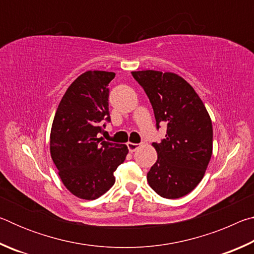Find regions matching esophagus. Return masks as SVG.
Listing matches in <instances>:
<instances>
[{"instance_id": "esophagus-1", "label": "esophagus", "mask_w": 254, "mask_h": 254, "mask_svg": "<svg viewBox=\"0 0 254 254\" xmlns=\"http://www.w3.org/2000/svg\"><path fill=\"white\" fill-rule=\"evenodd\" d=\"M127 148H128V151L130 152H134L135 150L140 147V144L137 143H132V142H127Z\"/></svg>"}]
</instances>
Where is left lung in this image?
Here are the masks:
<instances>
[{"label":"left lung","mask_w":254,"mask_h":254,"mask_svg":"<svg viewBox=\"0 0 254 254\" xmlns=\"http://www.w3.org/2000/svg\"><path fill=\"white\" fill-rule=\"evenodd\" d=\"M151 103L156 126L167 133L153 142L158 159L147 175L148 183L163 198H180L203 179L213 151V127L195 89L174 72L132 71Z\"/></svg>","instance_id":"left-lung-1"}]
</instances>
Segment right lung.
Wrapping results in <instances>:
<instances>
[{
    "mask_svg": "<svg viewBox=\"0 0 254 254\" xmlns=\"http://www.w3.org/2000/svg\"><path fill=\"white\" fill-rule=\"evenodd\" d=\"M112 71L88 70L72 81L60 101L50 132V154L63 184L81 199H96L115 183L126 144L104 141L111 122L107 87Z\"/></svg>",
    "mask_w": 254,
    "mask_h": 254,
    "instance_id": "add662e5",
    "label": "right lung"
}]
</instances>
